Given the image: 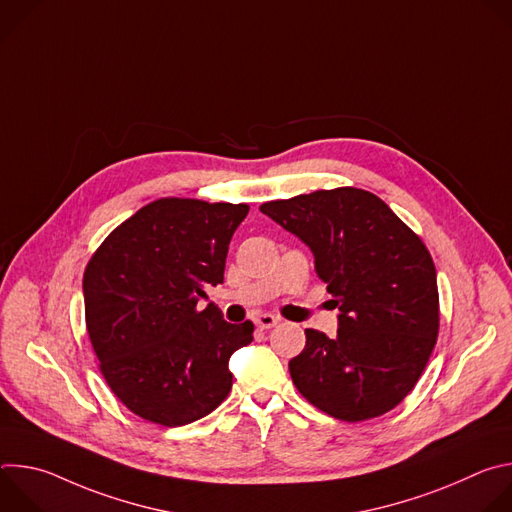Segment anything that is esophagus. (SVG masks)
Instances as JSON below:
<instances>
[{"label": "esophagus", "mask_w": 512, "mask_h": 512, "mask_svg": "<svg viewBox=\"0 0 512 512\" xmlns=\"http://www.w3.org/2000/svg\"><path fill=\"white\" fill-rule=\"evenodd\" d=\"M255 324H257L261 330H269V328H273V326L279 324V318L273 316V314H259V316L255 318Z\"/></svg>", "instance_id": "34e87169"}]
</instances>
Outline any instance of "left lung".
<instances>
[{
	"label": "left lung",
	"instance_id": "1",
	"mask_svg": "<svg viewBox=\"0 0 512 512\" xmlns=\"http://www.w3.org/2000/svg\"><path fill=\"white\" fill-rule=\"evenodd\" d=\"M259 210L312 249L340 310L336 338L306 330V348L289 360L296 389L348 423L397 407L440 332L435 265L419 235L379 196L354 186L263 202Z\"/></svg>",
	"mask_w": 512,
	"mask_h": 512
}]
</instances>
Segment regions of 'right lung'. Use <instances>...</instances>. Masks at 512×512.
I'll return each mask as SVG.
<instances>
[{
	"instance_id": "right-lung-1",
	"label": "right lung",
	"mask_w": 512,
	"mask_h": 512,
	"mask_svg": "<svg viewBox=\"0 0 512 512\" xmlns=\"http://www.w3.org/2000/svg\"><path fill=\"white\" fill-rule=\"evenodd\" d=\"M247 204L158 198L109 233L83 275L85 320L99 371L137 417L166 427L221 405L229 358L253 340V322L229 324L208 285L223 283L229 243Z\"/></svg>"
}]
</instances>
